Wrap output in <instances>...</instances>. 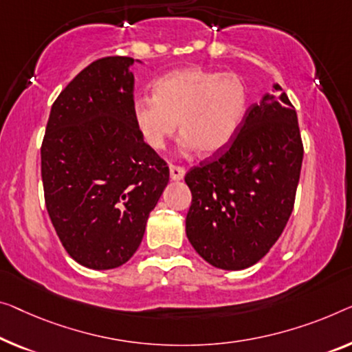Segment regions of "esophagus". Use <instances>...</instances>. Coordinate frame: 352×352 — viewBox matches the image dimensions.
Masks as SVG:
<instances>
[{"label": "esophagus", "instance_id": "esophagus-1", "mask_svg": "<svg viewBox=\"0 0 352 352\" xmlns=\"http://www.w3.org/2000/svg\"><path fill=\"white\" fill-rule=\"evenodd\" d=\"M169 170H170V178L172 180H182L183 177H185V167L182 166H177V164H170L169 166Z\"/></svg>", "mask_w": 352, "mask_h": 352}]
</instances>
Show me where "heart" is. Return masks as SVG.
Returning <instances> with one entry per match:
<instances>
[{
	"label": "heart",
	"mask_w": 352,
	"mask_h": 352,
	"mask_svg": "<svg viewBox=\"0 0 352 352\" xmlns=\"http://www.w3.org/2000/svg\"><path fill=\"white\" fill-rule=\"evenodd\" d=\"M151 99L133 104V118L144 142L161 150L178 129L197 155L221 151L237 133L248 102L243 80L234 74L186 67L160 77Z\"/></svg>",
	"instance_id": "1"
}]
</instances>
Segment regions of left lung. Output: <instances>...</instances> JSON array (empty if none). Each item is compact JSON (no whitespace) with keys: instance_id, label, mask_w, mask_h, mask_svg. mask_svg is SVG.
<instances>
[{"instance_id":"1","label":"left lung","mask_w":352,"mask_h":352,"mask_svg":"<svg viewBox=\"0 0 352 352\" xmlns=\"http://www.w3.org/2000/svg\"><path fill=\"white\" fill-rule=\"evenodd\" d=\"M274 88L251 104L221 151L185 175L192 196L188 240L218 269L242 270L264 258L296 202L303 142L296 109Z\"/></svg>"}]
</instances>
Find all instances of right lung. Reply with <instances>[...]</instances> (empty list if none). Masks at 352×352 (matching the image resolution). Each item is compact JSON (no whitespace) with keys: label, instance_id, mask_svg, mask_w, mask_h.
I'll return each mask as SVG.
<instances>
[{"label":"right lung","instance_id":"add662e5","mask_svg":"<svg viewBox=\"0 0 352 352\" xmlns=\"http://www.w3.org/2000/svg\"><path fill=\"white\" fill-rule=\"evenodd\" d=\"M129 56H104L55 99L41 145L45 207L67 254L94 270L123 265L142 242L169 166L133 118Z\"/></svg>","mask_w":352,"mask_h":352}]
</instances>
